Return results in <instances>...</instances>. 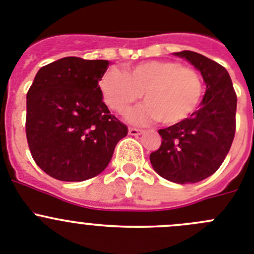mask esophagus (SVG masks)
I'll return each instance as SVG.
<instances>
[{
	"mask_svg": "<svg viewBox=\"0 0 254 254\" xmlns=\"http://www.w3.org/2000/svg\"><path fill=\"white\" fill-rule=\"evenodd\" d=\"M129 134L130 135L138 136V135H140V134H143V130L136 129V127H129Z\"/></svg>",
	"mask_w": 254,
	"mask_h": 254,
	"instance_id": "esophagus-1",
	"label": "esophagus"
}]
</instances>
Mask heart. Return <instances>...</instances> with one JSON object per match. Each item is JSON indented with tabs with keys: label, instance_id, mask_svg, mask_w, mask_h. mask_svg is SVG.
Instances as JSON below:
<instances>
[{
	"label": "heart",
	"instance_id": "obj_1",
	"mask_svg": "<svg viewBox=\"0 0 254 254\" xmlns=\"http://www.w3.org/2000/svg\"><path fill=\"white\" fill-rule=\"evenodd\" d=\"M102 99L123 114L143 97L145 104L127 114V122L144 125L159 120L175 125L192 115L204 95V82L192 68L172 61H149L125 69L110 68L99 81Z\"/></svg>",
	"mask_w": 254,
	"mask_h": 254
}]
</instances>
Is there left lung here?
Here are the masks:
<instances>
[{
	"label": "left lung",
	"mask_w": 254,
	"mask_h": 254,
	"mask_svg": "<svg viewBox=\"0 0 254 254\" xmlns=\"http://www.w3.org/2000/svg\"><path fill=\"white\" fill-rule=\"evenodd\" d=\"M173 54L200 70L206 92L190 118L158 130L162 144L149 158L161 177L175 184H196L218 171L232 147L237 95L223 65L191 50Z\"/></svg>",
	"instance_id": "1"
}]
</instances>
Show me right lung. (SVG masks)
Masks as SVG:
<instances>
[{"mask_svg":"<svg viewBox=\"0 0 254 254\" xmlns=\"http://www.w3.org/2000/svg\"><path fill=\"white\" fill-rule=\"evenodd\" d=\"M109 61L65 57L36 73L26 95V138L34 161L59 181L100 175L127 136L102 101L99 81Z\"/></svg>","mask_w":254,"mask_h":254,"instance_id":"right-lung-1","label":"right lung"}]
</instances>
